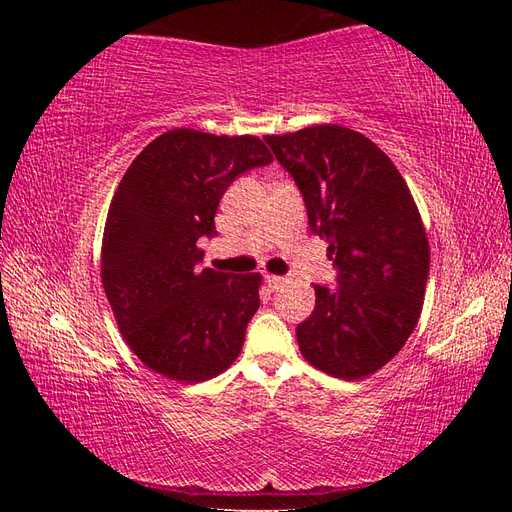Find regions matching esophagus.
Segmentation results:
<instances>
[{
  "label": "esophagus",
  "mask_w": 512,
  "mask_h": 512,
  "mask_svg": "<svg viewBox=\"0 0 512 512\" xmlns=\"http://www.w3.org/2000/svg\"><path fill=\"white\" fill-rule=\"evenodd\" d=\"M264 279H266V284H268V288H270V290H279L281 286H284V277H279V275H270V273H266V275H264Z\"/></svg>",
  "instance_id": "34e87169"
}]
</instances>
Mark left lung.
Masks as SVG:
<instances>
[{"instance_id":"1","label":"left lung","mask_w":512,"mask_h":512,"mask_svg":"<svg viewBox=\"0 0 512 512\" xmlns=\"http://www.w3.org/2000/svg\"><path fill=\"white\" fill-rule=\"evenodd\" d=\"M266 143L339 268V288L314 286L317 306L297 325L299 350L334 378L372 376L402 350L422 312L431 250L413 195L385 151L354 129L312 125Z\"/></svg>"}]
</instances>
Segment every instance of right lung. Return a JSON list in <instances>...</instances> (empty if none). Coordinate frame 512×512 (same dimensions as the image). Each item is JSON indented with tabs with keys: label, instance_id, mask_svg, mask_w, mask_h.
Wrapping results in <instances>:
<instances>
[{
	"label": "right lung",
	"instance_id": "right-lung-1",
	"mask_svg": "<svg viewBox=\"0 0 512 512\" xmlns=\"http://www.w3.org/2000/svg\"><path fill=\"white\" fill-rule=\"evenodd\" d=\"M273 162L257 136L171 129L140 151L107 211L101 281L118 330L151 372L202 383L235 363L262 275L198 268L200 237L239 173Z\"/></svg>",
	"mask_w": 512,
	"mask_h": 512
}]
</instances>
